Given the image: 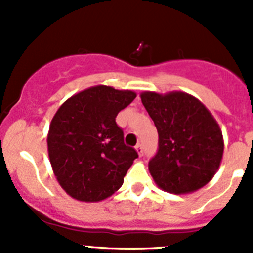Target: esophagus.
Segmentation results:
<instances>
[{"mask_svg": "<svg viewBox=\"0 0 253 253\" xmlns=\"http://www.w3.org/2000/svg\"><path fill=\"white\" fill-rule=\"evenodd\" d=\"M135 149H137V152H138V154H139V156H143V152H144V149H143L142 143H138L137 146H135Z\"/></svg>", "mask_w": 253, "mask_h": 253, "instance_id": "esophagus-1", "label": "esophagus"}]
</instances>
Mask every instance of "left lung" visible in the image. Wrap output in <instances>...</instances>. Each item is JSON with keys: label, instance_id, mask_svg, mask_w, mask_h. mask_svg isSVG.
<instances>
[{"label": "left lung", "instance_id": "8db88e82", "mask_svg": "<svg viewBox=\"0 0 253 253\" xmlns=\"http://www.w3.org/2000/svg\"><path fill=\"white\" fill-rule=\"evenodd\" d=\"M158 131L148 163L156 184L172 194L195 191L211 180L223 156V137L207 107L184 92L140 95Z\"/></svg>", "mask_w": 253, "mask_h": 253}]
</instances>
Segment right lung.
Instances as JSON below:
<instances>
[{
	"instance_id": "right-lung-1",
	"label": "right lung",
	"mask_w": 253,
	"mask_h": 253,
	"mask_svg": "<svg viewBox=\"0 0 253 253\" xmlns=\"http://www.w3.org/2000/svg\"><path fill=\"white\" fill-rule=\"evenodd\" d=\"M137 95L96 86L58 109L48 134L51 167L60 186L82 202H99L124 182L137 151L124 143L116 115Z\"/></svg>"
}]
</instances>
